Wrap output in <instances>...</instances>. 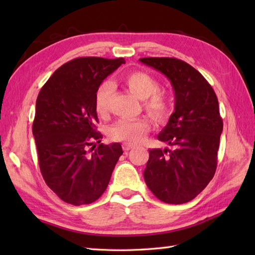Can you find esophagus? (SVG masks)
Wrapping results in <instances>:
<instances>
[{"mask_svg": "<svg viewBox=\"0 0 255 255\" xmlns=\"http://www.w3.org/2000/svg\"><path fill=\"white\" fill-rule=\"evenodd\" d=\"M133 147H134V145L131 144V143H127V142L123 143V149H124L125 151H129L130 149H132Z\"/></svg>", "mask_w": 255, "mask_h": 255, "instance_id": "34e87169", "label": "esophagus"}]
</instances>
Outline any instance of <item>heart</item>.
<instances>
[{"label":"heart","instance_id":"b5f03b06","mask_svg":"<svg viewBox=\"0 0 255 255\" xmlns=\"http://www.w3.org/2000/svg\"><path fill=\"white\" fill-rule=\"evenodd\" d=\"M125 85L131 93L143 100V107L151 116L163 119L169 113V101L159 90L156 80L143 71H133L126 74L123 79ZM113 93V85L108 81L100 84L95 93V110L100 115L107 112L108 101ZM150 122L147 118L119 119L110 128V137L117 141L138 143L150 130Z\"/></svg>","mask_w":255,"mask_h":255}]
</instances>
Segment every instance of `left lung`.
<instances>
[{
	"mask_svg": "<svg viewBox=\"0 0 255 255\" xmlns=\"http://www.w3.org/2000/svg\"><path fill=\"white\" fill-rule=\"evenodd\" d=\"M164 74L174 90V113L158 134L171 149L149 150L145 184L160 200L184 204L214 177L223 119L215 91L196 69L175 58H141Z\"/></svg>",
	"mask_w": 255,
	"mask_h": 255,
	"instance_id": "8db88e82",
	"label": "left lung"
}]
</instances>
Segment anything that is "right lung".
Segmentation results:
<instances>
[{"label": "right lung", "instance_id": "add662e5", "mask_svg": "<svg viewBox=\"0 0 255 255\" xmlns=\"http://www.w3.org/2000/svg\"><path fill=\"white\" fill-rule=\"evenodd\" d=\"M125 59L82 57L64 63L42 86L32 123L42 177L63 202H95L105 192L119 156V142L99 144L95 93ZM93 145L90 154L87 148Z\"/></svg>", "mask_w": 255, "mask_h": 255}]
</instances>
